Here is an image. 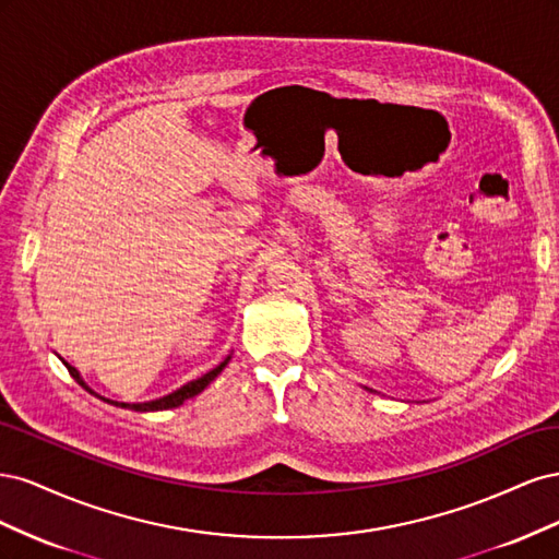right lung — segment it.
Returning <instances> with one entry per match:
<instances>
[{
  "label": "right lung",
  "mask_w": 559,
  "mask_h": 559,
  "mask_svg": "<svg viewBox=\"0 0 559 559\" xmlns=\"http://www.w3.org/2000/svg\"><path fill=\"white\" fill-rule=\"evenodd\" d=\"M230 359V357H228ZM228 359L224 361V364H218L216 368H212L210 373H205L202 378H198V380H193V382H189V384H183L181 389H177V392H173V394H167V396H163V399H156V401H148V403H116V401H109V399H105L107 403H114V405H121V408H132V411H138V413H148V411H167V408H177V405H181L183 401H189V399H193L195 394H200L202 389H205L218 373H222V370L226 368V364H228ZM67 366V370H70V376L86 389V392H91V394H95L93 389L81 380V376L76 373V368H72L70 364H64Z\"/></svg>",
  "instance_id": "obj_1"
}]
</instances>
